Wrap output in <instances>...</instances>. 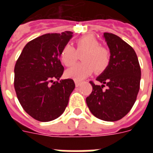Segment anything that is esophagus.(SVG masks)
<instances>
[{"label":"esophagus","instance_id":"esophagus-1","mask_svg":"<svg viewBox=\"0 0 153 153\" xmlns=\"http://www.w3.org/2000/svg\"><path fill=\"white\" fill-rule=\"evenodd\" d=\"M74 83H75V86H76V87H78V86H80L81 82H78V81H74Z\"/></svg>","mask_w":153,"mask_h":153}]
</instances>
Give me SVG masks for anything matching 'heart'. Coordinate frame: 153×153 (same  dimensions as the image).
I'll list each match as a JSON object with an SVG mask.
<instances>
[{
  "mask_svg": "<svg viewBox=\"0 0 153 153\" xmlns=\"http://www.w3.org/2000/svg\"><path fill=\"white\" fill-rule=\"evenodd\" d=\"M77 51L82 52V61L74 65L65 72L67 78L80 82L93 73L94 67L97 71H104L109 65V53L106 49L100 47L101 44L93 35H86L76 41ZM61 62L67 67L74 64L77 58L75 49L70 44L62 47L59 53Z\"/></svg>",
  "mask_w": 153,
  "mask_h": 153,
  "instance_id": "obj_1",
  "label": "heart"
}]
</instances>
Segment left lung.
Wrapping results in <instances>:
<instances>
[{
    "mask_svg": "<svg viewBox=\"0 0 153 153\" xmlns=\"http://www.w3.org/2000/svg\"><path fill=\"white\" fill-rule=\"evenodd\" d=\"M110 56L108 67L96 80L90 82L93 91L86 99L94 116L105 121H116L130 111L140 89V64L135 51L116 35L105 32ZM105 85L107 89L103 87Z\"/></svg>",
    "mask_w": 153,
    "mask_h": 153,
    "instance_id": "1",
    "label": "left lung"
}]
</instances>
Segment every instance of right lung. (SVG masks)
<instances>
[{"mask_svg":"<svg viewBox=\"0 0 153 153\" xmlns=\"http://www.w3.org/2000/svg\"><path fill=\"white\" fill-rule=\"evenodd\" d=\"M73 32L48 33L28 42L14 68V87L25 112L39 121L58 118L67 106L75 85L61 79L64 67L59 60L62 47Z\"/></svg>","mask_w":153,"mask_h":153,"instance_id":"add662e5","label":"right lung"}]
</instances>
